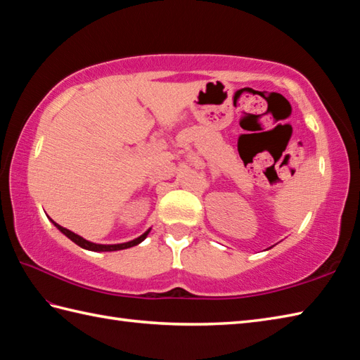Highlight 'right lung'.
Here are the masks:
<instances>
[{"mask_svg": "<svg viewBox=\"0 0 360 360\" xmlns=\"http://www.w3.org/2000/svg\"><path fill=\"white\" fill-rule=\"evenodd\" d=\"M52 223H53V221H52ZM53 226H56L60 232L65 233L71 241H74L75 244H77V246H80L83 249H88V250H94V252H112V250H122V249L133 248V246H136V244L142 243L145 238H147V235L150 233V231H147L143 235H141L139 238H136L133 241H128V243H122V244H96V243H91V241H88L85 238H82V236H79L77 233L68 231V229L62 227V226L57 224V223H53Z\"/></svg>", "mask_w": 360, "mask_h": 360, "instance_id": "1", "label": "right lung"}]
</instances>
